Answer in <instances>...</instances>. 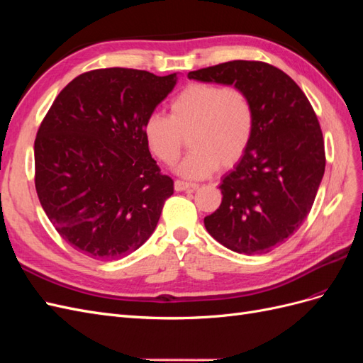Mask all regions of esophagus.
<instances>
[{
  "label": "esophagus",
  "instance_id": "34e87169",
  "mask_svg": "<svg viewBox=\"0 0 363 363\" xmlns=\"http://www.w3.org/2000/svg\"><path fill=\"white\" fill-rule=\"evenodd\" d=\"M199 188V184H194V183H186V182H182V180H175L174 183V189L177 192H182V191H189V189H196Z\"/></svg>",
  "mask_w": 363,
  "mask_h": 363
}]
</instances>
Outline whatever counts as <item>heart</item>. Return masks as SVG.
Segmentation results:
<instances>
[{
  "instance_id": "1",
  "label": "heart",
  "mask_w": 363,
  "mask_h": 363,
  "mask_svg": "<svg viewBox=\"0 0 363 363\" xmlns=\"http://www.w3.org/2000/svg\"><path fill=\"white\" fill-rule=\"evenodd\" d=\"M142 131L150 151L167 164L179 159L189 136L191 152L175 172L201 180L244 156L255 131V107L239 87L192 83L172 98L169 116L148 115Z\"/></svg>"
}]
</instances>
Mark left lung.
I'll return each instance as SVG.
<instances>
[{"mask_svg":"<svg viewBox=\"0 0 363 363\" xmlns=\"http://www.w3.org/2000/svg\"><path fill=\"white\" fill-rule=\"evenodd\" d=\"M188 79L239 87L255 107L250 145L223 177L221 206L204 225L235 252H268L304 223L321 184L325 155L318 118L298 84L268 63L233 60L191 71Z\"/></svg>","mask_w":363,"mask_h":363,"instance_id":"obj_1","label":"left lung"}]
</instances>
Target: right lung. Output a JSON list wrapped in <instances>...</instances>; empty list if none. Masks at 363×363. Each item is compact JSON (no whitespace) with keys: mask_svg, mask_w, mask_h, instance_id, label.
<instances>
[{"mask_svg":"<svg viewBox=\"0 0 363 363\" xmlns=\"http://www.w3.org/2000/svg\"><path fill=\"white\" fill-rule=\"evenodd\" d=\"M177 80V72L95 69L65 87L42 121L39 201L59 235L86 256L124 257L156 230L174 182L160 174L142 127Z\"/></svg>","mask_w":363,"mask_h":363,"instance_id":"add662e5","label":"right lung"}]
</instances>
